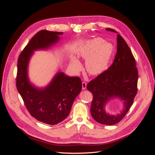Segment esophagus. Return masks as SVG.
<instances>
[{
  "label": "esophagus",
  "instance_id": "obj_1",
  "mask_svg": "<svg viewBox=\"0 0 155 155\" xmlns=\"http://www.w3.org/2000/svg\"><path fill=\"white\" fill-rule=\"evenodd\" d=\"M86 88H87V83L83 82L82 83V89L83 90H85Z\"/></svg>",
  "mask_w": 155,
  "mask_h": 155
}]
</instances>
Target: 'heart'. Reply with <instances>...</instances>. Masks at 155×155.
Segmentation results:
<instances>
[{"label":"heart","mask_w":155,"mask_h":155,"mask_svg":"<svg viewBox=\"0 0 155 155\" xmlns=\"http://www.w3.org/2000/svg\"><path fill=\"white\" fill-rule=\"evenodd\" d=\"M114 50L112 43L105 42L100 37H96L83 43L79 54L87 59L85 67L87 72L93 76H98L104 73L109 67ZM71 66L76 71H79L82 68L80 61L76 58H72Z\"/></svg>","instance_id":"b5f03b06"}]
</instances>
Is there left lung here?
Listing matches in <instances>:
<instances>
[{"label": "left lung", "instance_id": "left-lung-1", "mask_svg": "<svg viewBox=\"0 0 155 155\" xmlns=\"http://www.w3.org/2000/svg\"><path fill=\"white\" fill-rule=\"evenodd\" d=\"M106 30L116 33L110 28ZM138 78L134 56L123 37L118 34L117 52L113 63L87 86L93 96L91 107L92 118L103 125H112L120 122L133 104L137 93ZM116 98L123 102V110L114 115L107 114L104 109L106 104Z\"/></svg>", "mask_w": 155, "mask_h": 155}]
</instances>
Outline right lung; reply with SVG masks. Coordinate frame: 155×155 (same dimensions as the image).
<instances>
[{"label":"right lung","mask_w":155,"mask_h":155,"mask_svg":"<svg viewBox=\"0 0 155 155\" xmlns=\"http://www.w3.org/2000/svg\"><path fill=\"white\" fill-rule=\"evenodd\" d=\"M63 32L41 30L32 37L18 59L17 88L30 114L41 122L55 125L70 114L82 85L78 77L58 72L48 85L37 87L30 81L28 65L34 51L47 50L60 40Z\"/></svg>","instance_id":"1"}]
</instances>
